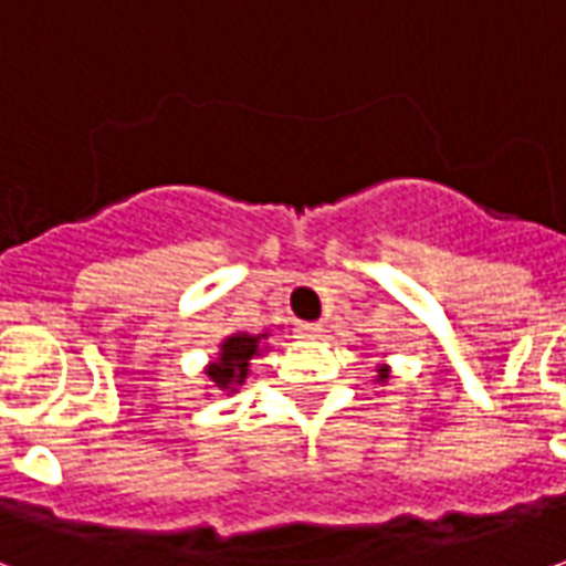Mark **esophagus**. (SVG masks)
Here are the masks:
<instances>
[{"label": "esophagus", "mask_w": 566, "mask_h": 566, "mask_svg": "<svg viewBox=\"0 0 566 566\" xmlns=\"http://www.w3.org/2000/svg\"><path fill=\"white\" fill-rule=\"evenodd\" d=\"M294 333L300 339H318L321 333H324V327H321L318 321H300L294 327Z\"/></svg>", "instance_id": "obj_1"}]
</instances>
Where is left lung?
I'll return each mask as SVG.
<instances>
[{"label": "left lung", "mask_w": 566, "mask_h": 566, "mask_svg": "<svg viewBox=\"0 0 566 566\" xmlns=\"http://www.w3.org/2000/svg\"><path fill=\"white\" fill-rule=\"evenodd\" d=\"M379 376L381 379H388V369H379Z\"/></svg>", "instance_id": "8db88e82"}]
</instances>
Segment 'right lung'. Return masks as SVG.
<instances>
[{"mask_svg": "<svg viewBox=\"0 0 566 566\" xmlns=\"http://www.w3.org/2000/svg\"><path fill=\"white\" fill-rule=\"evenodd\" d=\"M260 336H230L227 343L221 345V360L209 367V379L214 381V388L221 391H235V385H242L248 376V367H251V357L258 355Z\"/></svg>", "mask_w": 566, "mask_h": 566, "instance_id": "obj_1", "label": "right lung"}]
</instances>
